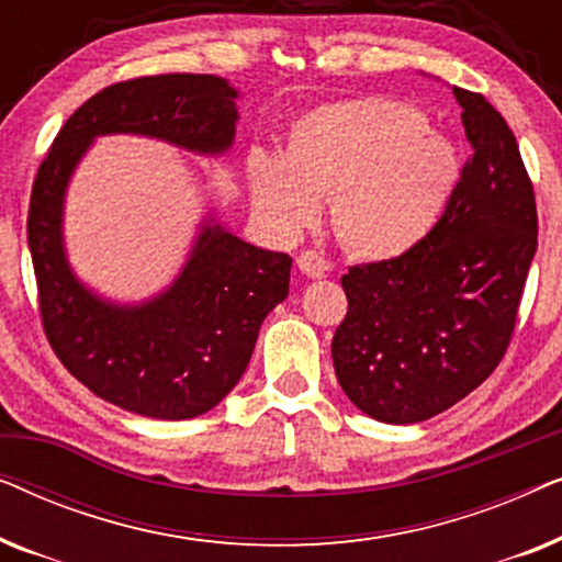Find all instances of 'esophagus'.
Returning <instances> with one entry per match:
<instances>
[{"label": "esophagus", "mask_w": 562, "mask_h": 562, "mask_svg": "<svg viewBox=\"0 0 562 562\" xmlns=\"http://www.w3.org/2000/svg\"><path fill=\"white\" fill-rule=\"evenodd\" d=\"M296 266L299 271L304 276H310V279H322V276L327 273V260L319 256L317 250H302L296 256Z\"/></svg>", "instance_id": "1"}]
</instances>
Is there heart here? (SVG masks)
I'll return each instance as SVG.
<instances>
[{
	"instance_id": "1",
	"label": "heart",
	"mask_w": 562,
	"mask_h": 562,
	"mask_svg": "<svg viewBox=\"0 0 562 562\" xmlns=\"http://www.w3.org/2000/svg\"><path fill=\"white\" fill-rule=\"evenodd\" d=\"M460 156L417 110L358 97L304 114L283 156L252 150V202L279 233H299L333 199V225L352 252L394 258L432 233L460 181Z\"/></svg>"
}]
</instances>
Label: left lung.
I'll list each match as a JSON object with an SVG mask.
<instances>
[{
  "mask_svg": "<svg viewBox=\"0 0 562 562\" xmlns=\"http://www.w3.org/2000/svg\"><path fill=\"white\" fill-rule=\"evenodd\" d=\"M452 94L471 158L448 210L412 250L342 276L337 381L360 412L386 425L435 417L494 373L537 250L535 189L517 137L483 94L460 87Z\"/></svg>",
  "mask_w": 562,
  "mask_h": 562,
  "instance_id": "left-lung-1",
  "label": "left lung"
}]
</instances>
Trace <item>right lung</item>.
<instances>
[{
	"label": "right lung",
	"mask_w": 562,
	"mask_h": 562,
	"mask_svg": "<svg viewBox=\"0 0 562 562\" xmlns=\"http://www.w3.org/2000/svg\"><path fill=\"white\" fill-rule=\"evenodd\" d=\"M235 99L237 89L210 74L112 83L66 120L30 194L27 245L53 352L91 394L143 417H199L235 389L260 325L289 296L291 258L256 248L206 217L171 286L143 304H114L83 286L68 266V181L99 135L158 137L220 156L235 140Z\"/></svg>",
	"instance_id": "1"
}]
</instances>
